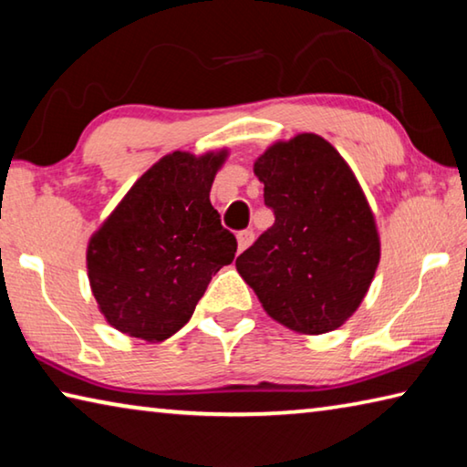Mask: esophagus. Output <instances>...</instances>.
Masks as SVG:
<instances>
[{
  "instance_id": "1",
  "label": "esophagus",
  "mask_w": 467,
  "mask_h": 467,
  "mask_svg": "<svg viewBox=\"0 0 467 467\" xmlns=\"http://www.w3.org/2000/svg\"><path fill=\"white\" fill-rule=\"evenodd\" d=\"M253 239H255V234H253V231H241L239 234H236V241H239V253L247 249L249 244L253 243Z\"/></svg>"
}]
</instances>
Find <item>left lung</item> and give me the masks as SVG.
<instances>
[{
	"label": "left lung",
	"mask_w": 467,
	"mask_h": 467,
	"mask_svg": "<svg viewBox=\"0 0 467 467\" xmlns=\"http://www.w3.org/2000/svg\"><path fill=\"white\" fill-rule=\"evenodd\" d=\"M253 171L275 223L236 257V270L282 326L337 329L358 309L381 255L357 177L315 133L267 148Z\"/></svg>",
	"instance_id": "1"
}]
</instances>
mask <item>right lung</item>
Here are the masks:
<instances>
[{
    "label": "right lung",
    "instance_id": "right-lung-1",
    "mask_svg": "<svg viewBox=\"0 0 467 467\" xmlns=\"http://www.w3.org/2000/svg\"><path fill=\"white\" fill-rule=\"evenodd\" d=\"M226 152H172L141 175L88 243V278L115 329L162 342L185 326L236 239L210 189Z\"/></svg>",
    "mask_w": 467,
    "mask_h": 467
}]
</instances>
